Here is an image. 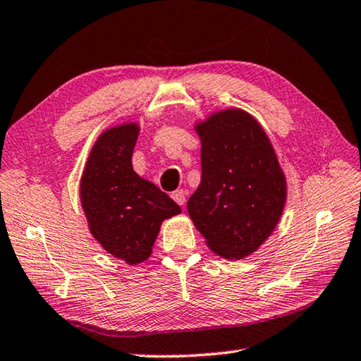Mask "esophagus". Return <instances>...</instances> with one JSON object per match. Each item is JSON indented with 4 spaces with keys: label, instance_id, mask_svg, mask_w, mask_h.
Segmentation results:
<instances>
[{
    "label": "esophagus",
    "instance_id": "obj_1",
    "mask_svg": "<svg viewBox=\"0 0 361 361\" xmlns=\"http://www.w3.org/2000/svg\"><path fill=\"white\" fill-rule=\"evenodd\" d=\"M171 197L174 199L176 202H178L180 207L185 204V197H187V193L183 190H178V191H174V193L171 195Z\"/></svg>",
    "mask_w": 361,
    "mask_h": 361
}]
</instances>
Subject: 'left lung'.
Returning <instances> with one entry per match:
<instances>
[{
	"mask_svg": "<svg viewBox=\"0 0 361 361\" xmlns=\"http://www.w3.org/2000/svg\"><path fill=\"white\" fill-rule=\"evenodd\" d=\"M201 183L187 202L207 245L243 259L266 243L281 218L287 182L266 131L252 114L230 108L197 122Z\"/></svg>",
	"mask_w": 361,
	"mask_h": 361,
	"instance_id": "8db88e82",
	"label": "left lung"
}]
</instances>
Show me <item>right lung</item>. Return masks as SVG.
<instances>
[{
    "instance_id": "1",
    "label": "right lung",
    "mask_w": 361,
    "mask_h": 361,
    "mask_svg": "<svg viewBox=\"0 0 361 361\" xmlns=\"http://www.w3.org/2000/svg\"><path fill=\"white\" fill-rule=\"evenodd\" d=\"M140 126L122 123L103 131L80 179V202L91 235L130 266L147 261L162 222L180 207L133 170Z\"/></svg>"
}]
</instances>
